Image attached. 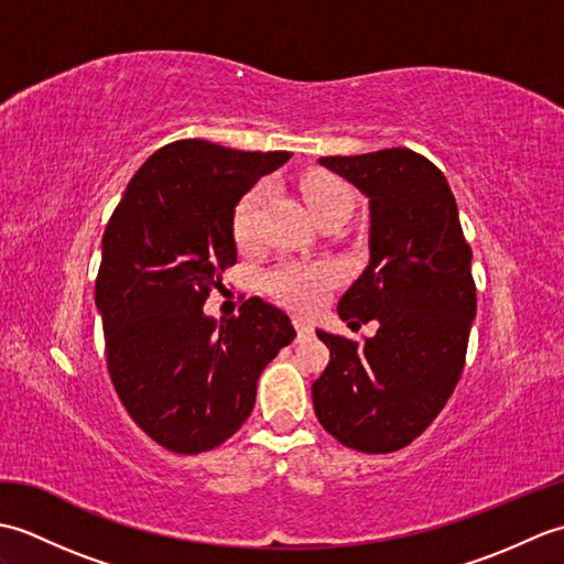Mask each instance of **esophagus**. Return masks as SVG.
I'll list each match as a JSON object with an SVG mask.
<instances>
[{"mask_svg": "<svg viewBox=\"0 0 564 564\" xmlns=\"http://www.w3.org/2000/svg\"><path fill=\"white\" fill-rule=\"evenodd\" d=\"M295 332H297V339H307V337H313V334H315L313 325H310V322H305V319H295Z\"/></svg>", "mask_w": 564, "mask_h": 564, "instance_id": "esophagus-1", "label": "esophagus"}]
</instances>
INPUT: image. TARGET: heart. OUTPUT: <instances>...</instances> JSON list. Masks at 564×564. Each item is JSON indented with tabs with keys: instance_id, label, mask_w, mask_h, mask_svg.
<instances>
[{
	"instance_id": "heart-1",
	"label": "heart",
	"mask_w": 564,
	"mask_h": 564,
	"mask_svg": "<svg viewBox=\"0 0 564 564\" xmlns=\"http://www.w3.org/2000/svg\"><path fill=\"white\" fill-rule=\"evenodd\" d=\"M267 184L249 188L235 206L232 237L239 249H247L257 242L259 208L267 198ZM301 191L315 220L327 213H351L354 208L351 188L334 174H307L301 182ZM334 283H337V271L327 263H283V267L267 273V291L273 297H279L281 303L303 310V313L322 305Z\"/></svg>"
}]
</instances>
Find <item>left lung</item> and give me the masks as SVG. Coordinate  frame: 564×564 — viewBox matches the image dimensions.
I'll use <instances>...</instances> for the list:
<instances>
[{
    "mask_svg": "<svg viewBox=\"0 0 564 564\" xmlns=\"http://www.w3.org/2000/svg\"><path fill=\"white\" fill-rule=\"evenodd\" d=\"M368 196L370 261L339 301L344 322H378L358 344L317 332L329 364L313 382L319 424L346 448L392 453L422 436L458 386L477 295L446 176L410 148L319 158Z\"/></svg>",
    "mask_w": 564,
    "mask_h": 564,
    "instance_id": "1",
    "label": "left lung"
}]
</instances>
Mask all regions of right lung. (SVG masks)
<instances>
[{"mask_svg": "<svg viewBox=\"0 0 564 564\" xmlns=\"http://www.w3.org/2000/svg\"><path fill=\"white\" fill-rule=\"evenodd\" d=\"M291 152L176 140L130 178L101 242L97 307L106 366L133 422L162 448H218L254 410L257 380L295 337L283 310L249 297L239 315L203 313L237 261L232 213Z\"/></svg>", "mask_w": 564, "mask_h": 564, "instance_id": "add662e5", "label": "right lung"}]
</instances>
